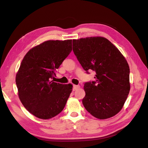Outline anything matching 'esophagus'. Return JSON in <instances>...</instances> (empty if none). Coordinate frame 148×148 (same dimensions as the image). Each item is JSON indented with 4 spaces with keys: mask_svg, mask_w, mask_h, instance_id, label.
<instances>
[{
    "mask_svg": "<svg viewBox=\"0 0 148 148\" xmlns=\"http://www.w3.org/2000/svg\"><path fill=\"white\" fill-rule=\"evenodd\" d=\"M79 88V85H73V91H76L77 89H78Z\"/></svg>",
    "mask_w": 148,
    "mask_h": 148,
    "instance_id": "34e87169",
    "label": "esophagus"
}]
</instances>
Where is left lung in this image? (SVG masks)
I'll list each match as a JSON object with an SVG mask.
<instances>
[{"mask_svg":"<svg viewBox=\"0 0 148 148\" xmlns=\"http://www.w3.org/2000/svg\"><path fill=\"white\" fill-rule=\"evenodd\" d=\"M73 51L84 70L96 73V82L84 84V108L101 120L118 114L130 90V68L122 53L101 36L73 39Z\"/></svg>","mask_w":148,"mask_h":148,"instance_id":"left-lung-1","label":"left lung"}]
</instances>
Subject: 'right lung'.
Returning a JSON list of instances; mask_svg holds the SVG:
<instances>
[{
	"instance_id": "add662e5",
	"label": "right lung",
	"mask_w": 148,
	"mask_h": 148,
	"mask_svg": "<svg viewBox=\"0 0 148 148\" xmlns=\"http://www.w3.org/2000/svg\"><path fill=\"white\" fill-rule=\"evenodd\" d=\"M71 51V39L49 40L31 48L22 60L15 78L18 95L35 117L51 119L65 107L72 84L53 82L52 78Z\"/></svg>"
}]
</instances>
